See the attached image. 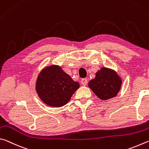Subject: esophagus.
Segmentation results:
<instances>
[{"mask_svg":"<svg viewBox=\"0 0 149 149\" xmlns=\"http://www.w3.org/2000/svg\"><path fill=\"white\" fill-rule=\"evenodd\" d=\"M81 84L83 85V86H86L87 84H88V80L87 79H82L81 80Z\"/></svg>","mask_w":149,"mask_h":149,"instance_id":"34e87169","label":"esophagus"}]
</instances>
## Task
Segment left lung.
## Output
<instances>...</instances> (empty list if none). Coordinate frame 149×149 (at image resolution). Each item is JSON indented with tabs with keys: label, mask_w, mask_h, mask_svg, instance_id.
<instances>
[{
	"label": "left lung",
	"mask_w": 149,
	"mask_h": 149,
	"mask_svg": "<svg viewBox=\"0 0 149 149\" xmlns=\"http://www.w3.org/2000/svg\"><path fill=\"white\" fill-rule=\"evenodd\" d=\"M122 80L115 70L102 67L95 73V79L88 83L92 92L101 100L116 97L120 90Z\"/></svg>",
	"instance_id": "left-lung-1"
}]
</instances>
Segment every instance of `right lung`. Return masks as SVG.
Instances as JSON below:
<instances>
[{
	"mask_svg": "<svg viewBox=\"0 0 149 149\" xmlns=\"http://www.w3.org/2000/svg\"><path fill=\"white\" fill-rule=\"evenodd\" d=\"M80 84L57 65L47 66L39 73L35 89L39 98L47 105L60 107L69 102Z\"/></svg>",
	"mask_w": 149,
	"mask_h": 149,
	"instance_id": "add662e5",
	"label": "right lung"
}]
</instances>
